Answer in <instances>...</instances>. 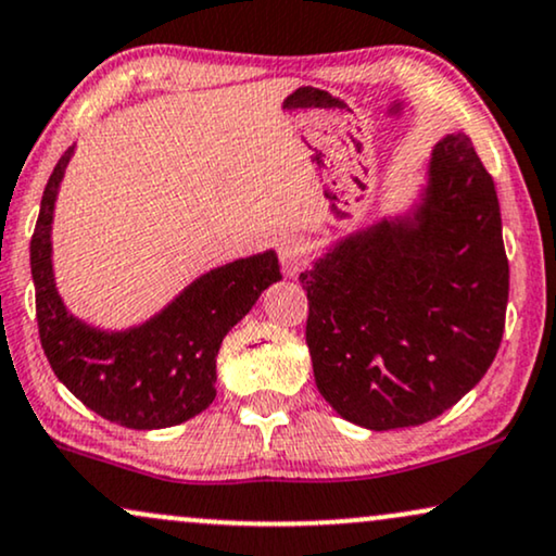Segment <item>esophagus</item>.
Here are the masks:
<instances>
[{"mask_svg": "<svg viewBox=\"0 0 556 556\" xmlns=\"http://www.w3.org/2000/svg\"><path fill=\"white\" fill-rule=\"evenodd\" d=\"M307 256H311V245L298 236L282 238V243H279V262H282L287 277H298L302 266L307 264Z\"/></svg>", "mask_w": 556, "mask_h": 556, "instance_id": "obj_1", "label": "esophagus"}]
</instances>
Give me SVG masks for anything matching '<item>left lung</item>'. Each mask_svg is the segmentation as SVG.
<instances>
[{"instance_id": "left-lung-1", "label": "left lung", "mask_w": 556, "mask_h": 556, "mask_svg": "<svg viewBox=\"0 0 556 556\" xmlns=\"http://www.w3.org/2000/svg\"><path fill=\"white\" fill-rule=\"evenodd\" d=\"M300 282L315 384L341 418L390 431L459 403L508 305L501 205L472 140H439L418 205L341 238Z\"/></svg>"}]
</instances>
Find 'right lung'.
Masks as SVG:
<instances>
[{"label": "right lung", "instance_id": "right-lung-1", "mask_svg": "<svg viewBox=\"0 0 556 556\" xmlns=\"http://www.w3.org/2000/svg\"><path fill=\"white\" fill-rule=\"evenodd\" d=\"M72 153H63L48 179L30 241L35 315L48 362L74 397L112 424L136 431L185 424L215 400V359L228 330L282 279L277 254L210 269L143 326L91 328L66 311L51 262L55 194Z\"/></svg>", "mask_w": 556, "mask_h": 556}]
</instances>
